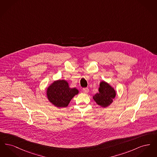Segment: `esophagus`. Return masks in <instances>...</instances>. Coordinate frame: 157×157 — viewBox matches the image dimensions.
<instances>
[{
    "instance_id": "1",
    "label": "esophagus",
    "mask_w": 157,
    "mask_h": 157,
    "mask_svg": "<svg viewBox=\"0 0 157 157\" xmlns=\"http://www.w3.org/2000/svg\"><path fill=\"white\" fill-rule=\"evenodd\" d=\"M83 92L85 93V94H88L89 92V89L87 88H83Z\"/></svg>"
}]
</instances>
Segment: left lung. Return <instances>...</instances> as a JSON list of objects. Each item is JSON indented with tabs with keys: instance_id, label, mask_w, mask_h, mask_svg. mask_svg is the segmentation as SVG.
<instances>
[{
	"instance_id": "1",
	"label": "left lung",
	"mask_w": 157,
	"mask_h": 157,
	"mask_svg": "<svg viewBox=\"0 0 157 157\" xmlns=\"http://www.w3.org/2000/svg\"><path fill=\"white\" fill-rule=\"evenodd\" d=\"M98 91V93L93 96V99L98 105L102 108H106L111 104L117 95L115 89L104 81L100 82Z\"/></svg>"
}]
</instances>
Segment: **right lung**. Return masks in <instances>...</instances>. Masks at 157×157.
<instances>
[{
	"label": "right lung",
	"instance_id": "add662e5",
	"mask_svg": "<svg viewBox=\"0 0 157 157\" xmlns=\"http://www.w3.org/2000/svg\"><path fill=\"white\" fill-rule=\"evenodd\" d=\"M79 94L76 88H70L65 79H58L51 83L46 89L48 101L58 108H66L72 99Z\"/></svg>",
	"mask_w": 157,
	"mask_h": 157
}]
</instances>
